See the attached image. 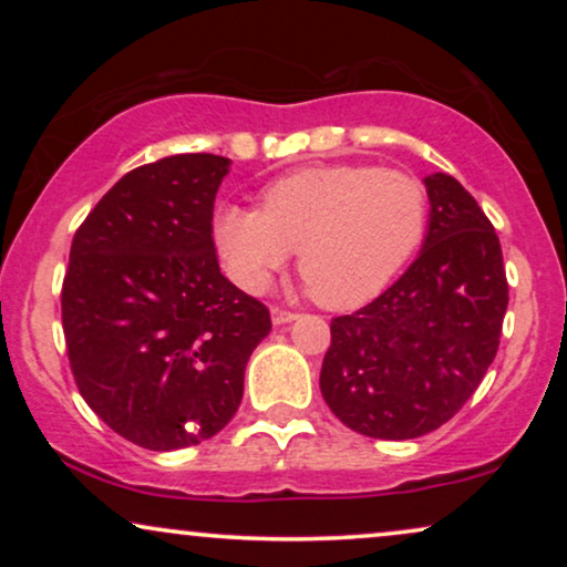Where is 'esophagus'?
Here are the masks:
<instances>
[{
	"mask_svg": "<svg viewBox=\"0 0 567 567\" xmlns=\"http://www.w3.org/2000/svg\"><path fill=\"white\" fill-rule=\"evenodd\" d=\"M270 320H274V324H286L297 320V312H291V309H284V307H270Z\"/></svg>",
	"mask_w": 567,
	"mask_h": 567,
	"instance_id": "1",
	"label": "esophagus"
}]
</instances>
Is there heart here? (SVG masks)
I'll list each match as a JSON object with an SVG mask.
<instances>
[{"mask_svg":"<svg viewBox=\"0 0 567 567\" xmlns=\"http://www.w3.org/2000/svg\"><path fill=\"white\" fill-rule=\"evenodd\" d=\"M425 224L429 193L415 175L320 165L268 183L260 212L221 206L212 231L224 270L243 291H266L299 250L307 289L328 309H355L408 266Z\"/></svg>","mask_w":567,"mask_h":567,"instance_id":"heart-1","label":"heart"}]
</instances>
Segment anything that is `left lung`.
<instances>
[{"instance_id": "obj_1", "label": "left lung", "mask_w": 567, "mask_h": 567, "mask_svg": "<svg viewBox=\"0 0 567 567\" xmlns=\"http://www.w3.org/2000/svg\"><path fill=\"white\" fill-rule=\"evenodd\" d=\"M423 250L390 289L330 322L328 408L371 439L405 441L460 413L498 353L508 281L498 235L446 173L425 177Z\"/></svg>"}]
</instances>
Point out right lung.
I'll return each mask as SVG.
<instances>
[{
    "mask_svg": "<svg viewBox=\"0 0 567 567\" xmlns=\"http://www.w3.org/2000/svg\"><path fill=\"white\" fill-rule=\"evenodd\" d=\"M231 162L173 154L131 169L76 229L61 286L84 402L131 444L196 446L237 413L270 312L221 276L214 198Z\"/></svg>",
    "mask_w": 567,
    "mask_h": 567,
    "instance_id": "add662e5",
    "label": "right lung"
}]
</instances>
